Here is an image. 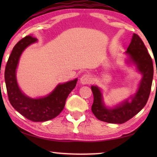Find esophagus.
I'll return each mask as SVG.
<instances>
[{"mask_svg":"<svg viewBox=\"0 0 157 157\" xmlns=\"http://www.w3.org/2000/svg\"><path fill=\"white\" fill-rule=\"evenodd\" d=\"M92 82V78L90 75L88 74H84L82 75L80 78V82L82 84H90Z\"/></svg>","mask_w":157,"mask_h":157,"instance_id":"1","label":"esophagus"}]
</instances>
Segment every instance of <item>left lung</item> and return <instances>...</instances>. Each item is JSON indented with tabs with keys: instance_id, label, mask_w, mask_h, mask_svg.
Instances as JSON below:
<instances>
[{
	"instance_id": "8db88e82",
	"label": "left lung",
	"mask_w": 157,
	"mask_h": 157,
	"mask_svg": "<svg viewBox=\"0 0 157 157\" xmlns=\"http://www.w3.org/2000/svg\"><path fill=\"white\" fill-rule=\"evenodd\" d=\"M125 54L128 55L127 62L134 63L143 75L139 89L136 94L130 98L131 102L127 100L115 107L107 108L103 102L100 89L96 86H92L94 103L91 110L101 121L115 124L125 123L145 107L150 96L154 74L153 62L144 43L136 34H133Z\"/></svg>"
}]
</instances>
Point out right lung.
Returning <instances> with one entry per match:
<instances>
[{
	"mask_svg": "<svg viewBox=\"0 0 157 157\" xmlns=\"http://www.w3.org/2000/svg\"><path fill=\"white\" fill-rule=\"evenodd\" d=\"M36 41V38L28 35L15 45L5 67V80L12 107L28 120L44 122L51 120L62 112L66 98L75 87L78 79L58 84L52 93L44 98L34 99L22 93L18 86L16 70L23 50Z\"/></svg>",
	"mask_w": 157,
	"mask_h": 157,
	"instance_id": "1",
	"label": "right lung"
}]
</instances>
